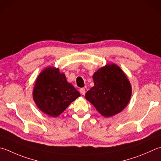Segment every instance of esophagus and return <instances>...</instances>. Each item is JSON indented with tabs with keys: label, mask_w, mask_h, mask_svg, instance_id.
<instances>
[{
	"label": "esophagus",
	"mask_w": 161,
	"mask_h": 161,
	"mask_svg": "<svg viewBox=\"0 0 161 161\" xmlns=\"http://www.w3.org/2000/svg\"><path fill=\"white\" fill-rule=\"evenodd\" d=\"M80 92L81 95H84L85 94H86V89H85V88H80Z\"/></svg>",
	"instance_id": "obj_1"
}]
</instances>
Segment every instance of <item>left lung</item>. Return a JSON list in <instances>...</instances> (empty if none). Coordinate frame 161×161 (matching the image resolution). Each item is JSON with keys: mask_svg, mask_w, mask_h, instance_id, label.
<instances>
[{"mask_svg": "<svg viewBox=\"0 0 161 161\" xmlns=\"http://www.w3.org/2000/svg\"><path fill=\"white\" fill-rule=\"evenodd\" d=\"M95 86L86 98L103 116H113L122 111L130 102L132 87L119 66L112 64L103 66L92 75Z\"/></svg>", "mask_w": 161, "mask_h": 161, "instance_id": "obj_1", "label": "left lung"}]
</instances>
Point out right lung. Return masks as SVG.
I'll return each mask as SVG.
<instances>
[{
  "label": "right lung",
  "instance_id": "right-lung-1",
  "mask_svg": "<svg viewBox=\"0 0 161 161\" xmlns=\"http://www.w3.org/2000/svg\"><path fill=\"white\" fill-rule=\"evenodd\" d=\"M80 95L59 69H45L36 79L33 98L38 108L50 116H59Z\"/></svg>",
  "mask_w": 161,
  "mask_h": 161
}]
</instances>
